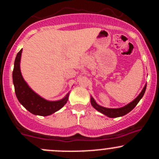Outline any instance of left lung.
<instances>
[{
    "label": "left lung",
    "mask_w": 159,
    "mask_h": 159,
    "mask_svg": "<svg viewBox=\"0 0 159 159\" xmlns=\"http://www.w3.org/2000/svg\"><path fill=\"white\" fill-rule=\"evenodd\" d=\"M146 88H147V84L144 85L143 90L140 92V93L138 95L132 102H131L130 103L125 105V106L119 107V108H107V107L101 106V105H98L97 102L95 101V99L92 97V96H90V103L91 105H92V106L96 110L99 111L100 113L105 115V116L111 118L119 117V116H122L127 114L128 113L130 112V111L138 105V103L139 102L140 100L141 99L142 97L143 96L144 93H145L146 91Z\"/></svg>",
    "instance_id": "8db88e82"
}]
</instances>
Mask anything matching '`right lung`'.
I'll list each match as a JSON object with an SVG mask.
<instances>
[{
  "label": "right lung",
  "mask_w": 159,
  "mask_h": 159,
  "mask_svg": "<svg viewBox=\"0 0 159 159\" xmlns=\"http://www.w3.org/2000/svg\"><path fill=\"white\" fill-rule=\"evenodd\" d=\"M21 53L22 49H21L16 55L12 72V81L16 97L19 102L29 112L34 115L49 116L59 111L66 104L69 93L62 99L57 101H48L34 92L25 81L21 75L20 69Z\"/></svg>",
  "instance_id": "add662e5"
}]
</instances>
